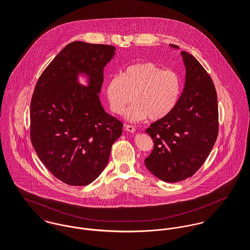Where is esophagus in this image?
<instances>
[{"mask_svg": "<svg viewBox=\"0 0 250 250\" xmlns=\"http://www.w3.org/2000/svg\"><path fill=\"white\" fill-rule=\"evenodd\" d=\"M125 130L129 133H135L136 132V129L134 126H131V125H125Z\"/></svg>", "mask_w": 250, "mask_h": 250, "instance_id": "34e87169", "label": "esophagus"}]
</instances>
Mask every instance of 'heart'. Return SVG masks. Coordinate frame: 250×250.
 <instances>
[{"label": "heart", "mask_w": 250, "mask_h": 250, "mask_svg": "<svg viewBox=\"0 0 250 250\" xmlns=\"http://www.w3.org/2000/svg\"><path fill=\"white\" fill-rule=\"evenodd\" d=\"M182 81L178 73L165 70L151 62H140L127 66L120 75L112 77L105 86L109 109L125 118L138 122L149 117L161 120L169 115L178 104Z\"/></svg>", "instance_id": "b5f03b06"}]
</instances>
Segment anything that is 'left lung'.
I'll list each match as a JSON object with an SVG mask.
<instances>
[{
	"mask_svg": "<svg viewBox=\"0 0 250 250\" xmlns=\"http://www.w3.org/2000/svg\"><path fill=\"white\" fill-rule=\"evenodd\" d=\"M179 50L177 45L169 44ZM185 86L178 104L167 117L146 130L154 149L144 160L157 178L175 183L192 176L214 147L218 132L217 97L209 74L190 54L182 51Z\"/></svg>",
	"mask_w": 250,
	"mask_h": 250,
	"instance_id": "1",
	"label": "left lung"
}]
</instances>
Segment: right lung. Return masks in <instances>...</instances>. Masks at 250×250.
I'll use <instances>...</instances> for the list:
<instances>
[{
  "mask_svg": "<svg viewBox=\"0 0 250 250\" xmlns=\"http://www.w3.org/2000/svg\"><path fill=\"white\" fill-rule=\"evenodd\" d=\"M115 50L73 41L37 81L31 102L32 143L47 169L67 185L85 186L97 178L122 134L123 124L99 99L104 68Z\"/></svg>",
  "mask_w": 250,
  "mask_h": 250,
  "instance_id": "right-lung-1",
  "label": "right lung"
}]
</instances>
